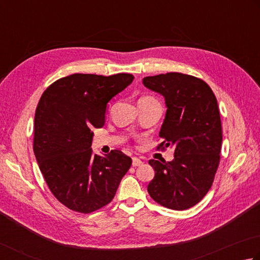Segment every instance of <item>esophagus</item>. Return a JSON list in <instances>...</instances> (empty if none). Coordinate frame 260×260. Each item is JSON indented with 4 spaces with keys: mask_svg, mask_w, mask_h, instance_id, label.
Wrapping results in <instances>:
<instances>
[{
    "mask_svg": "<svg viewBox=\"0 0 260 260\" xmlns=\"http://www.w3.org/2000/svg\"><path fill=\"white\" fill-rule=\"evenodd\" d=\"M143 164V161L139 158H133V162H132V165H133L134 167H138V166H141V165Z\"/></svg>",
    "mask_w": 260,
    "mask_h": 260,
    "instance_id": "obj_1",
    "label": "esophagus"
}]
</instances>
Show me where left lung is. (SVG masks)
Here are the masks:
<instances>
[{"label":"left lung","mask_w":260,"mask_h":260,"mask_svg":"<svg viewBox=\"0 0 260 260\" xmlns=\"http://www.w3.org/2000/svg\"><path fill=\"white\" fill-rule=\"evenodd\" d=\"M142 83L165 99L160 146L174 149L172 161H149L154 177L148 192L169 209L191 208L209 191L218 168L221 125L216 96L208 84L181 73L144 77Z\"/></svg>","instance_id":"1"}]
</instances>
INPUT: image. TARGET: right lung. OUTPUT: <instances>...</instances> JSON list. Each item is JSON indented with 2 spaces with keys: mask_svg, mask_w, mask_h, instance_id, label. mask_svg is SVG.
<instances>
[{
  "mask_svg": "<svg viewBox=\"0 0 260 260\" xmlns=\"http://www.w3.org/2000/svg\"><path fill=\"white\" fill-rule=\"evenodd\" d=\"M131 74H74L45 89L35 112L34 153L51 192L69 209L88 214L114 199L132 159L91 148L106 122L108 102L133 82Z\"/></svg>",
  "mask_w": 260,
  "mask_h": 260,
  "instance_id": "add662e5",
  "label": "right lung"
}]
</instances>
